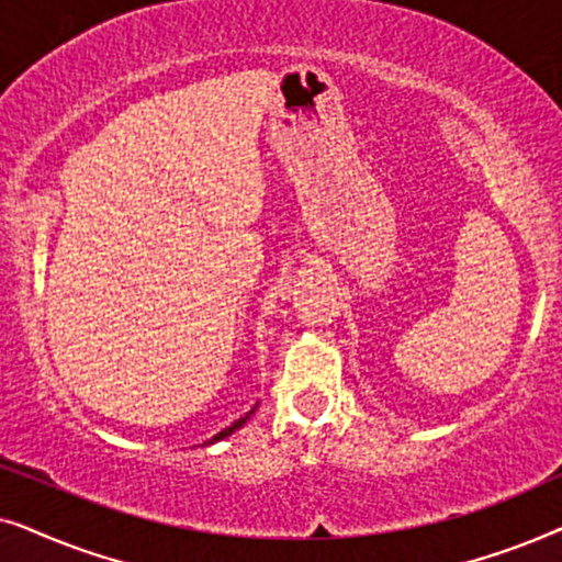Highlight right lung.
Returning a JSON list of instances; mask_svg holds the SVG:
<instances>
[{
	"mask_svg": "<svg viewBox=\"0 0 562 562\" xmlns=\"http://www.w3.org/2000/svg\"><path fill=\"white\" fill-rule=\"evenodd\" d=\"M252 412H256V406H252V409H250V412H248V414H245V417H240V419H237V422H235V425H229V427H227V429H222V432H220V435H214V437H212V440H210V442H217V440H225V437H229V435H233V432H235V429H237V427H243V425H245V422H248V419H250V414H252Z\"/></svg>",
	"mask_w": 562,
	"mask_h": 562,
	"instance_id": "right-lung-1",
	"label": "right lung"
}]
</instances>
